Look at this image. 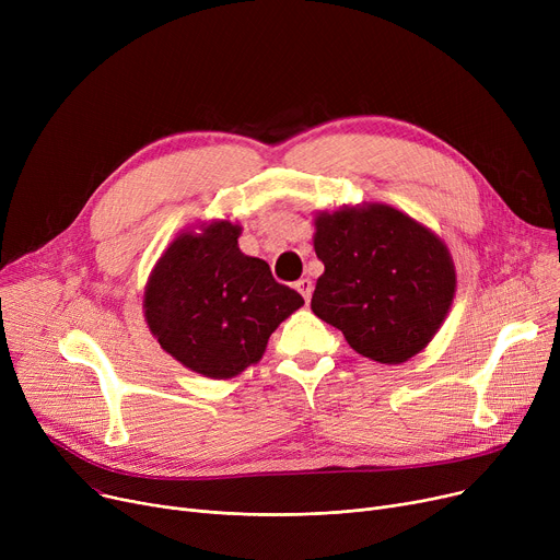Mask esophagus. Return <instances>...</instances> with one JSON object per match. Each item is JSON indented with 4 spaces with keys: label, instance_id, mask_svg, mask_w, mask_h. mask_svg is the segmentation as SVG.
Masks as SVG:
<instances>
[{
    "label": "esophagus",
    "instance_id": "esophagus-1",
    "mask_svg": "<svg viewBox=\"0 0 560 560\" xmlns=\"http://www.w3.org/2000/svg\"><path fill=\"white\" fill-rule=\"evenodd\" d=\"M295 288L302 292V298H304L306 304H308V302H311V295H313V281L304 277V279H300V281L295 283Z\"/></svg>",
    "mask_w": 560,
    "mask_h": 560
}]
</instances>
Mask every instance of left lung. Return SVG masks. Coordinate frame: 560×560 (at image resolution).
Returning a JSON list of instances; mask_svg holds the SVG:
<instances>
[{
    "instance_id": "1",
    "label": "left lung",
    "mask_w": 560,
    "mask_h": 560,
    "mask_svg": "<svg viewBox=\"0 0 560 560\" xmlns=\"http://www.w3.org/2000/svg\"><path fill=\"white\" fill-rule=\"evenodd\" d=\"M325 275L313 313L359 354L397 365L429 345L452 306L456 275L445 243L386 203L315 218Z\"/></svg>"
}]
</instances>
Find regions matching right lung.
<instances>
[{
	"label": "right lung",
	"instance_id": "1",
	"mask_svg": "<svg viewBox=\"0 0 560 560\" xmlns=\"http://www.w3.org/2000/svg\"><path fill=\"white\" fill-rule=\"evenodd\" d=\"M241 226L213 222L182 233L156 262L144 290V317L176 361L229 378L260 361L281 322L304 300L275 281L270 265L238 249Z\"/></svg>",
	"mask_w": 560,
	"mask_h": 560
}]
</instances>
